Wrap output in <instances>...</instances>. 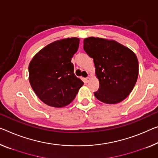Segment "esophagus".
<instances>
[{
	"mask_svg": "<svg viewBox=\"0 0 158 158\" xmlns=\"http://www.w3.org/2000/svg\"><path fill=\"white\" fill-rule=\"evenodd\" d=\"M85 82H87H87H88L89 81H90V77H86V78L85 79Z\"/></svg>",
	"mask_w": 158,
	"mask_h": 158,
	"instance_id": "obj_1",
	"label": "esophagus"
}]
</instances>
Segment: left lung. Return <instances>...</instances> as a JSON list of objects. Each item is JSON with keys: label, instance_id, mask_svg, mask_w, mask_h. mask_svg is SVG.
<instances>
[{"label": "left lung", "instance_id": "8db88e82", "mask_svg": "<svg viewBox=\"0 0 158 158\" xmlns=\"http://www.w3.org/2000/svg\"><path fill=\"white\" fill-rule=\"evenodd\" d=\"M83 48L93 58L99 82L94 96L106 104L119 103L134 87L138 76L136 56L129 48L114 40L88 37Z\"/></svg>", "mask_w": 158, "mask_h": 158}]
</instances>
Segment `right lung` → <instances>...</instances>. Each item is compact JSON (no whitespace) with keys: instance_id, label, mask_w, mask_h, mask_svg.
Returning <instances> with one entry per match:
<instances>
[{"instance_id":"add662e5","label":"right lung","mask_w":158,"mask_h":158,"mask_svg":"<svg viewBox=\"0 0 158 158\" xmlns=\"http://www.w3.org/2000/svg\"><path fill=\"white\" fill-rule=\"evenodd\" d=\"M77 37L49 44L40 50L29 65V81L44 103L63 107L76 98L83 82L74 74L71 59L79 47Z\"/></svg>"}]
</instances>
